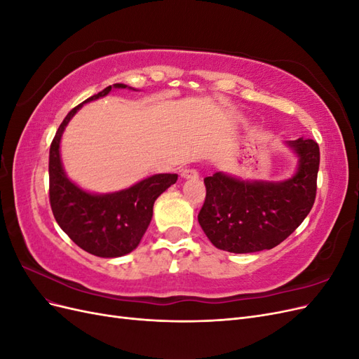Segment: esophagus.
<instances>
[{"label": "esophagus", "instance_id": "esophagus-1", "mask_svg": "<svg viewBox=\"0 0 359 359\" xmlns=\"http://www.w3.org/2000/svg\"><path fill=\"white\" fill-rule=\"evenodd\" d=\"M181 177L182 178H198L199 177V172L193 168H184L181 170Z\"/></svg>", "mask_w": 359, "mask_h": 359}]
</instances>
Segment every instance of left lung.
Instances as JSON below:
<instances>
[{
  "label": "left lung",
  "mask_w": 359,
  "mask_h": 359,
  "mask_svg": "<svg viewBox=\"0 0 359 359\" xmlns=\"http://www.w3.org/2000/svg\"><path fill=\"white\" fill-rule=\"evenodd\" d=\"M289 145L299 166L287 181L244 182L220 172L203 180L206 196L198 220L217 248L231 253L274 248L309 215L316 199L319 145L309 137Z\"/></svg>",
  "instance_id": "left-lung-1"
}]
</instances>
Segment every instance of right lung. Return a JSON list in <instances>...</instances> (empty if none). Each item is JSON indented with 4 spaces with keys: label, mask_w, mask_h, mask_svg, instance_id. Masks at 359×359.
I'll use <instances>...</instances> for the list:
<instances>
[{
    "label": "right lung",
    "mask_w": 359,
    "mask_h": 359,
    "mask_svg": "<svg viewBox=\"0 0 359 359\" xmlns=\"http://www.w3.org/2000/svg\"><path fill=\"white\" fill-rule=\"evenodd\" d=\"M115 88H126L115 83ZM112 90L107 86L83 103L99 99ZM78 104L60 124L49 149V202L61 229L85 252L99 257L124 256L137 247L153 217L160 194L178 180L177 173H158L112 194H91L74 186L66 177L60 158V140Z\"/></svg>",
    "instance_id": "1"
}]
</instances>
